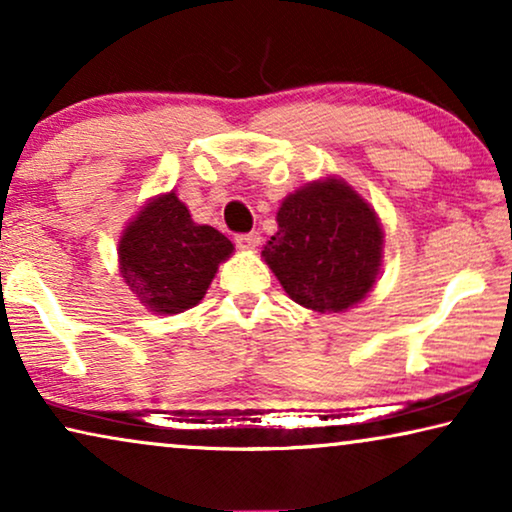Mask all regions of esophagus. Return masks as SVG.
I'll use <instances>...</instances> for the list:
<instances>
[{
  "instance_id": "1",
  "label": "esophagus",
  "mask_w": 512,
  "mask_h": 512,
  "mask_svg": "<svg viewBox=\"0 0 512 512\" xmlns=\"http://www.w3.org/2000/svg\"><path fill=\"white\" fill-rule=\"evenodd\" d=\"M235 244H237V247H240L242 251H251V249H256L258 244H261V235H258V233L237 235V237H235Z\"/></svg>"
}]
</instances>
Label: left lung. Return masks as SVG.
Wrapping results in <instances>:
<instances>
[{"mask_svg": "<svg viewBox=\"0 0 512 512\" xmlns=\"http://www.w3.org/2000/svg\"><path fill=\"white\" fill-rule=\"evenodd\" d=\"M261 256L293 303L321 314L347 312L380 279L384 230L373 205L328 174L286 195Z\"/></svg>", "mask_w": 512, "mask_h": 512, "instance_id": "1", "label": "left lung"}]
</instances>
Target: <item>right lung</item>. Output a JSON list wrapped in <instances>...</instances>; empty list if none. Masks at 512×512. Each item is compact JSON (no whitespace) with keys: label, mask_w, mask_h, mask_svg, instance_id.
<instances>
[{"label":"right lung","mask_w":512,"mask_h":512,"mask_svg":"<svg viewBox=\"0 0 512 512\" xmlns=\"http://www.w3.org/2000/svg\"><path fill=\"white\" fill-rule=\"evenodd\" d=\"M233 251L226 235L195 223L177 193L167 191L125 223L118 272L146 310L167 317L198 305Z\"/></svg>","instance_id":"add662e5"}]
</instances>
